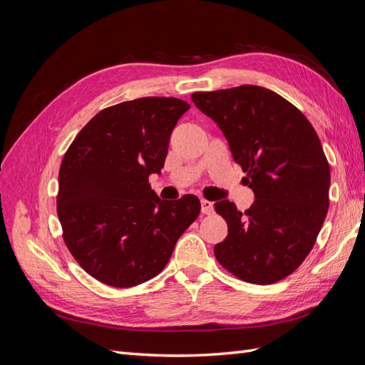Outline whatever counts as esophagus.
Here are the masks:
<instances>
[{
  "mask_svg": "<svg viewBox=\"0 0 365 365\" xmlns=\"http://www.w3.org/2000/svg\"><path fill=\"white\" fill-rule=\"evenodd\" d=\"M201 212H202V215H212L213 213V202L202 200L201 201Z\"/></svg>",
  "mask_w": 365,
  "mask_h": 365,
  "instance_id": "34e87169",
  "label": "esophagus"
}]
</instances>
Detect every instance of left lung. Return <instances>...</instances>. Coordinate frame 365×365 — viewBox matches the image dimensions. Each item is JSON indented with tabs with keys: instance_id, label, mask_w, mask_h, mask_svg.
<instances>
[{
	"instance_id": "8db88e82",
	"label": "left lung",
	"mask_w": 365,
	"mask_h": 365,
	"mask_svg": "<svg viewBox=\"0 0 365 365\" xmlns=\"http://www.w3.org/2000/svg\"><path fill=\"white\" fill-rule=\"evenodd\" d=\"M196 108L224 132L256 201L239 212L219 201L228 236L215 256L237 279L269 284L292 274L315 245L329 208L330 169L309 120L267 88L193 93Z\"/></svg>"
}]
</instances>
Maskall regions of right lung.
<instances>
[{"label": "right lung", "instance_id": "1", "mask_svg": "<svg viewBox=\"0 0 365 365\" xmlns=\"http://www.w3.org/2000/svg\"><path fill=\"white\" fill-rule=\"evenodd\" d=\"M190 105L143 97L102 109L73 140L59 170L62 237L96 280L132 288L158 275L176 242L200 216L193 195L163 201L150 189L170 134Z\"/></svg>", "mask_w": 365, "mask_h": 365}]
</instances>
